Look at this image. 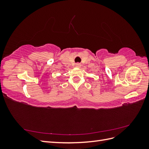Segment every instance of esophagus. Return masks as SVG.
I'll return each mask as SVG.
<instances>
[{"mask_svg":"<svg viewBox=\"0 0 149 149\" xmlns=\"http://www.w3.org/2000/svg\"><path fill=\"white\" fill-rule=\"evenodd\" d=\"M75 66H76V67H80L81 66V64L80 63H76V65H75Z\"/></svg>","mask_w":149,"mask_h":149,"instance_id":"obj_1","label":"esophagus"}]
</instances>
